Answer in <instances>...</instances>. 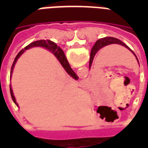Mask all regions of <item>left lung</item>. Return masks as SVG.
I'll return each mask as SVG.
<instances>
[{
    "label": "left lung",
    "mask_w": 148,
    "mask_h": 148,
    "mask_svg": "<svg viewBox=\"0 0 148 148\" xmlns=\"http://www.w3.org/2000/svg\"><path fill=\"white\" fill-rule=\"evenodd\" d=\"M113 43L121 44V45L125 47L128 49V50H130L133 53L134 55L136 56L137 61H138V58H137L136 54H135V53H134V52L132 51V50H131V49L129 48V47H128L125 43H124L122 41H121L120 39H116V38H113V37H105V38H101V39L97 40V42H95V44H94V46L93 47V48H92V50H91V53H90V66H91V65H92L93 58H94V56H95V55H96L97 52L101 48H102L103 47L109 45V44H113ZM138 62H139V61H138Z\"/></svg>",
    "instance_id": "1"
}]
</instances>
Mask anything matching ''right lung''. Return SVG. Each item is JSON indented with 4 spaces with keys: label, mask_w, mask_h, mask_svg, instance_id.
I'll list each match as a JSON object with an SVG mask.
<instances>
[{
    "label": "right lung",
    "mask_w": 148,
    "mask_h": 148,
    "mask_svg": "<svg viewBox=\"0 0 148 148\" xmlns=\"http://www.w3.org/2000/svg\"><path fill=\"white\" fill-rule=\"evenodd\" d=\"M44 47V48L47 49L49 51H51L52 53H54V55L56 56V58H58V61L60 62V63L62 64V66H63V68L65 69V71L67 72V74L69 75H71V77H73L75 80H77L78 79V77L77 76V74L74 73V71L71 69V66L68 62L67 59L66 58V55H65L64 52L59 47L57 46V44L55 42H52L51 40H43V39H41V40H37V41H35V42H32L30 44H28L27 47H25L24 49H22L21 51L18 53V55H16V57L15 58V60L13 62V64L11 68V72H10V77H12V71H13V68H14V66L16 64V62L17 61V59L19 58V57L21 56L23 53H24L26 50L29 48H32V47ZM10 93H11L12 99L13 101V102L18 106V104L16 101V99H15V97L13 95V93H12V90L11 88V85H10Z\"/></svg>",
    "instance_id": "obj_1"
}]
</instances>
